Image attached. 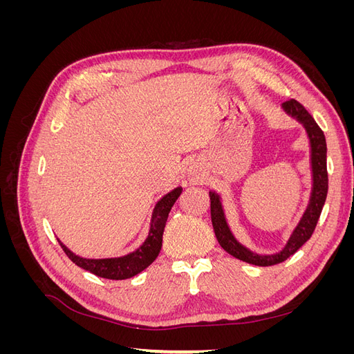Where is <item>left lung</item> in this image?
<instances>
[{"label":"left lung","instance_id":"left-lung-1","mask_svg":"<svg viewBox=\"0 0 354 354\" xmlns=\"http://www.w3.org/2000/svg\"><path fill=\"white\" fill-rule=\"evenodd\" d=\"M283 111L291 115L298 122H301L306 128L307 136L310 138V147H312V173H313V189L312 195H310V202L306 212L303 214L301 220L297 224L295 230L292 232L291 238L286 242L285 248L272 255H259L248 248L241 245L232 234L226 217H224V211L221 207L220 196L216 192H209V201H211V221L214 233L221 248L233 255L234 259L242 260L245 263H250L254 266H274L285 261L292 254H295L301 246L312 238V234L316 229V224L319 221L320 212L325 205L326 195H328V171H326V140L325 134L320 130V127L313 120L301 103L291 99L282 104Z\"/></svg>","mask_w":354,"mask_h":354}]
</instances>
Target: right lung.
<instances>
[{
  "label": "right lung",
  "mask_w": 354,
  "mask_h": 354,
  "mask_svg": "<svg viewBox=\"0 0 354 354\" xmlns=\"http://www.w3.org/2000/svg\"><path fill=\"white\" fill-rule=\"evenodd\" d=\"M181 187H176L167 194L162 199H159L155 205V209L152 212L151 220V230H149V236L143 242L142 246L134 252L127 254L124 257H116V259H82L80 255H75L71 250H68L65 245L60 241V246L63 251L66 252L69 259L80 266L81 269L87 270L95 276L104 277V279L112 281H122L133 277L143 272L146 267L151 266L158 257L160 248H162V234L165 229V223L168 218V214L171 211V207L174 205V202L181 194Z\"/></svg>",
  "instance_id": "right-lung-1"
}]
</instances>
